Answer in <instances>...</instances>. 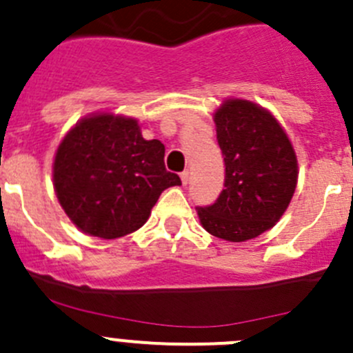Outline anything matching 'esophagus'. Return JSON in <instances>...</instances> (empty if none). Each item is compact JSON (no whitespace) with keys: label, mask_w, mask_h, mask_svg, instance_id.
<instances>
[{"label":"esophagus","mask_w":353,"mask_h":353,"mask_svg":"<svg viewBox=\"0 0 353 353\" xmlns=\"http://www.w3.org/2000/svg\"><path fill=\"white\" fill-rule=\"evenodd\" d=\"M180 178H181V183L187 185L188 180H190V172H188V170H185V172L180 173Z\"/></svg>","instance_id":"1"}]
</instances>
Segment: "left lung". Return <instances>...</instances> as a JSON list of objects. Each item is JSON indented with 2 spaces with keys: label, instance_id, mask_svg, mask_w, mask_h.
<instances>
[{
  "label": "left lung",
  "instance_id": "obj_1",
  "mask_svg": "<svg viewBox=\"0 0 353 353\" xmlns=\"http://www.w3.org/2000/svg\"><path fill=\"white\" fill-rule=\"evenodd\" d=\"M214 123L225 188L197 214L211 235L245 242L273 228L287 211L299 176L296 156L276 118L250 101H225Z\"/></svg>",
  "mask_w": 353,
  "mask_h": 353
}]
</instances>
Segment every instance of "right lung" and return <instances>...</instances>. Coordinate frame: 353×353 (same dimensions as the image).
Listing matches in <instances>:
<instances>
[{"label": "right lung", "mask_w": 353, "mask_h": 353, "mask_svg": "<svg viewBox=\"0 0 353 353\" xmlns=\"http://www.w3.org/2000/svg\"><path fill=\"white\" fill-rule=\"evenodd\" d=\"M57 197L77 228L118 239L141 228L165 188V145L145 141L137 120L101 113L80 120L59 144L53 165Z\"/></svg>", "instance_id": "obj_1"}]
</instances>
